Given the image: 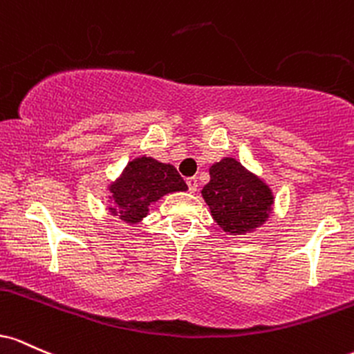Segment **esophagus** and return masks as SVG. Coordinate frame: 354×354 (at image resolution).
<instances>
[{"label":"esophagus","mask_w":354,"mask_h":354,"mask_svg":"<svg viewBox=\"0 0 354 354\" xmlns=\"http://www.w3.org/2000/svg\"><path fill=\"white\" fill-rule=\"evenodd\" d=\"M185 182H187V187H189V192H196V190H197V187H198V182H197V177H189L187 178V180H185Z\"/></svg>","instance_id":"1"}]
</instances>
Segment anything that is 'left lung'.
Listing matches in <instances>:
<instances>
[{"label": "left lung", "mask_w": 354, "mask_h": 354, "mask_svg": "<svg viewBox=\"0 0 354 354\" xmlns=\"http://www.w3.org/2000/svg\"><path fill=\"white\" fill-rule=\"evenodd\" d=\"M210 182L202 189L214 221L222 230L241 236L268 221L272 207V192L261 178L225 157L209 169Z\"/></svg>", "instance_id": "8db88e82"}]
</instances>
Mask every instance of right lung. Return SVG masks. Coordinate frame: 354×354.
<instances>
[{"mask_svg":"<svg viewBox=\"0 0 354 354\" xmlns=\"http://www.w3.org/2000/svg\"><path fill=\"white\" fill-rule=\"evenodd\" d=\"M109 189L115 202L113 207H109L110 212L129 224H137L149 214L150 204L165 194L184 192L187 184L174 165L138 157L129 162L120 178Z\"/></svg>","mask_w":354,"mask_h":354,"instance_id":"right-lung-1","label":"right lung"}]
</instances>
